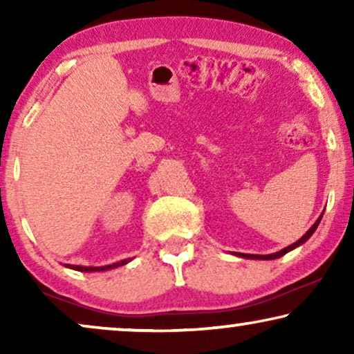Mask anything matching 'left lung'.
Instances as JSON below:
<instances>
[{
    "label": "left lung",
    "instance_id": "1",
    "mask_svg": "<svg viewBox=\"0 0 354 354\" xmlns=\"http://www.w3.org/2000/svg\"><path fill=\"white\" fill-rule=\"evenodd\" d=\"M324 214V212H322ZM322 214L319 216V219L314 222L313 224V227L311 229H309L306 234H304L301 239H299L298 241H295L293 245H290V246H287V248H283V250H280V251H277V253H272V254H246V253H234L235 256H239V258H245V259H264V261H269V259H277V258H280V256H283V254H287L288 251H292V250H295V248H298L299 245H303L304 241H308L309 240V236H311L314 232H316V229H317V225H319V222H321V219H322Z\"/></svg>",
    "mask_w": 354,
    "mask_h": 354
}]
</instances>
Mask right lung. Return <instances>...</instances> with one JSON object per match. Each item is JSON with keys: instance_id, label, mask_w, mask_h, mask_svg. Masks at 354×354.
<instances>
[{"instance_id": "right-lung-1", "label": "right lung", "mask_w": 354, "mask_h": 354, "mask_svg": "<svg viewBox=\"0 0 354 354\" xmlns=\"http://www.w3.org/2000/svg\"><path fill=\"white\" fill-rule=\"evenodd\" d=\"M129 261H132V259H122V261H119V263L108 264V266H98V268H93V266H72V264H64V266H66V268H69V269L80 270V272H103V270L115 269V268H119V266L127 264Z\"/></svg>"}]
</instances>
